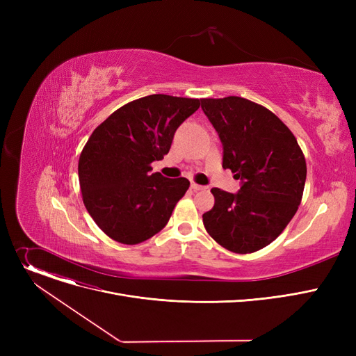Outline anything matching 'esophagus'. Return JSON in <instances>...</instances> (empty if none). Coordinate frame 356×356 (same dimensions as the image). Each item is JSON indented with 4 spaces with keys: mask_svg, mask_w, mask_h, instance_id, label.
<instances>
[{
    "mask_svg": "<svg viewBox=\"0 0 356 356\" xmlns=\"http://www.w3.org/2000/svg\"><path fill=\"white\" fill-rule=\"evenodd\" d=\"M191 188L196 192V191H204V189H207V186H200V184H197V183L193 181V183L191 184Z\"/></svg>",
    "mask_w": 356,
    "mask_h": 356,
    "instance_id": "esophagus-1",
    "label": "esophagus"
}]
</instances>
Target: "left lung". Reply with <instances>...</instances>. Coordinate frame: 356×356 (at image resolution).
I'll use <instances>...</instances> for the list:
<instances>
[{
	"label": "left lung",
	"instance_id": "1",
	"mask_svg": "<svg viewBox=\"0 0 356 356\" xmlns=\"http://www.w3.org/2000/svg\"><path fill=\"white\" fill-rule=\"evenodd\" d=\"M202 109L223 145V168L242 180L238 193L213 188L203 225L219 245L251 254L284 231L302 202L306 159L289 127L241 97L204 98Z\"/></svg>",
	"mask_w": 356,
	"mask_h": 356
}]
</instances>
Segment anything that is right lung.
Listing matches in <instances>:
<instances>
[{
    "label": "right lung",
    "mask_w": 356,
    "mask_h": 356,
    "mask_svg": "<svg viewBox=\"0 0 356 356\" xmlns=\"http://www.w3.org/2000/svg\"><path fill=\"white\" fill-rule=\"evenodd\" d=\"M199 106V99L156 93L93 129L79 157V184L86 211L109 238L136 245L167 225L191 181L152 175V163L168 153L176 129Z\"/></svg>",
    "instance_id": "add662e5"
}]
</instances>
